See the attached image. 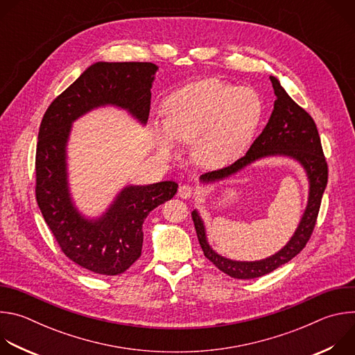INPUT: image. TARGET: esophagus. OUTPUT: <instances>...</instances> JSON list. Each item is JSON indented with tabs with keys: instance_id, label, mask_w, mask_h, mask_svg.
Returning <instances> with one entry per match:
<instances>
[{
	"instance_id": "obj_1",
	"label": "esophagus",
	"mask_w": 355,
	"mask_h": 355,
	"mask_svg": "<svg viewBox=\"0 0 355 355\" xmlns=\"http://www.w3.org/2000/svg\"><path fill=\"white\" fill-rule=\"evenodd\" d=\"M192 187H189V185H181L180 188H178V196L180 198H182V199H189L191 196H192Z\"/></svg>"
}]
</instances>
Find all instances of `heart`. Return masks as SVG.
Returning a JSON list of instances; mask_svg holds the SVG:
<instances>
[{
  "instance_id": "obj_1",
  "label": "heart",
  "mask_w": 355,
  "mask_h": 355,
  "mask_svg": "<svg viewBox=\"0 0 355 355\" xmlns=\"http://www.w3.org/2000/svg\"><path fill=\"white\" fill-rule=\"evenodd\" d=\"M163 111V123H151L159 153L170 159L175 155L174 140L189 143L196 166L219 170L248 147L263 116V103L252 88L207 78L175 89Z\"/></svg>"
}]
</instances>
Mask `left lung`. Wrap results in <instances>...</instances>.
Wrapping results in <instances>:
<instances>
[{
    "mask_svg": "<svg viewBox=\"0 0 355 355\" xmlns=\"http://www.w3.org/2000/svg\"><path fill=\"white\" fill-rule=\"evenodd\" d=\"M270 80L277 99L274 103V111L261 135L251 144L244 157L229 167L200 175L199 182L211 185L233 177L259 160L267 157H288L296 162L306 173L309 181L308 204L288 243L275 254L256 261L230 260L216 252L208 243L204 219L200 218L196 209L192 211V220L205 257L220 271L237 279L263 277L299 254L313 232L322 196L327 185V163L323 156L315 121L286 94L277 77L270 76Z\"/></svg>",
    "mask_w": 355,
    "mask_h": 355,
    "instance_id": "8db88e82",
    "label": "left lung"
}]
</instances>
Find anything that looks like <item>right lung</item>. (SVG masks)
Masks as SVG:
<instances>
[{
	"label": "right lung",
	"instance_id": "obj_1",
	"mask_svg": "<svg viewBox=\"0 0 355 355\" xmlns=\"http://www.w3.org/2000/svg\"><path fill=\"white\" fill-rule=\"evenodd\" d=\"M157 70L153 63L96 62L50 104L40 123L36 147L39 209L64 254L95 274H122L140 257L144 219L175 195L178 184H129L105 212L95 218L84 215L69 182L67 146L73 123L94 110L115 107L144 126Z\"/></svg>",
	"mask_w": 355,
	"mask_h": 355
}]
</instances>
